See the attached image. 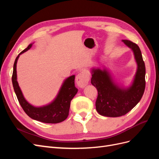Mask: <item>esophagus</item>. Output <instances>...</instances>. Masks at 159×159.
I'll use <instances>...</instances> for the list:
<instances>
[{"label":"esophagus","instance_id":"34e87169","mask_svg":"<svg viewBox=\"0 0 159 159\" xmlns=\"http://www.w3.org/2000/svg\"><path fill=\"white\" fill-rule=\"evenodd\" d=\"M76 83L80 88H84L86 85L88 84L89 78L87 70H84L77 75Z\"/></svg>","mask_w":159,"mask_h":159}]
</instances>
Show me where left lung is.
Here are the masks:
<instances>
[{"label":"left lung","mask_w":159,"mask_h":159,"mask_svg":"<svg viewBox=\"0 0 159 159\" xmlns=\"http://www.w3.org/2000/svg\"><path fill=\"white\" fill-rule=\"evenodd\" d=\"M122 42L133 50L137 64L135 75L129 88H120L115 84L107 70H91V83L98 91L96 110L105 117H117L127 114L140 102L145 89V65L141 50L131 41Z\"/></svg>","instance_id":"8db88e82"}]
</instances>
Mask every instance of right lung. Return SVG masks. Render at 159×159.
<instances>
[{"mask_svg": "<svg viewBox=\"0 0 159 159\" xmlns=\"http://www.w3.org/2000/svg\"><path fill=\"white\" fill-rule=\"evenodd\" d=\"M32 44L28 45L26 49L18 55L14 61L12 81L14 92L25 112L30 118L46 123H58L64 121L68 117L71 99L78 92L75 86V75L66 79L62 84L55 99L50 104L42 107H34L25 99L17 81L16 64L19 56L22 53L30 50Z\"/></svg>", "mask_w": 159, "mask_h": 159, "instance_id": "1", "label": "right lung"}]
</instances>
